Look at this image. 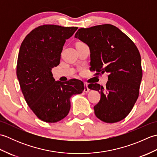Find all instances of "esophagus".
Returning <instances> with one entry per match:
<instances>
[{
	"label": "esophagus",
	"mask_w": 157,
	"mask_h": 157,
	"mask_svg": "<svg viewBox=\"0 0 157 157\" xmlns=\"http://www.w3.org/2000/svg\"><path fill=\"white\" fill-rule=\"evenodd\" d=\"M84 92H86V93L89 92V88L88 87V84H87V83H86V82H84Z\"/></svg>",
	"instance_id": "34e87169"
}]
</instances>
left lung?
<instances>
[{
	"label": "left lung",
	"mask_w": 157,
	"mask_h": 157,
	"mask_svg": "<svg viewBox=\"0 0 157 157\" xmlns=\"http://www.w3.org/2000/svg\"><path fill=\"white\" fill-rule=\"evenodd\" d=\"M75 38L90 51V67L95 75L109 73L106 87L90 84L101 100L94 106L97 117L105 123H116L128 115L137 101L142 78L141 57L131 39L111 24L80 28Z\"/></svg>",
	"instance_id": "1"
}]
</instances>
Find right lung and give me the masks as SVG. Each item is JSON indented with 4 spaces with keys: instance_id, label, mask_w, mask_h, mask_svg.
Returning <instances> with one entry per match:
<instances>
[{
    "instance_id": "1",
    "label": "right lung",
    "mask_w": 157,
    "mask_h": 157,
    "mask_svg": "<svg viewBox=\"0 0 157 157\" xmlns=\"http://www.w3.org/2000/svg\"><path fill=\"white\" fill-rule=\"evenodd\" d=\"M77 29L56 25L38 26L25 36L20 46L17 64L20 87L29 107L44 122L64 119L71 108V96L84 90L79 79L56 82L51 72L59 65L66 40Z\"/></svg>"
}]
</instances>
